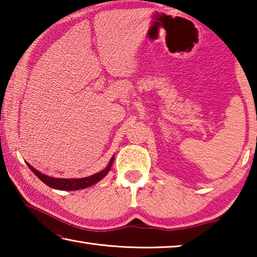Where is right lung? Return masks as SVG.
I'll list each match as a JSON object with an SVG mask.
<instances>
[{"instance_id": "right-lung-1", "label": "right lung", "mask_w": 257, "mask_h": 257, "mask_svg": "<svg viewBox=\"0 0 257 257\" xmlns=\"http://www.w3.org/2000/svg\"><path fill=\"white\" fill-rule=\"evenodd\" d=\"M113 161H114V156H112L110 160V163H108V165L105 169H104V170L95 173V175H93V176L79 178V179H60V178L49 177V176L44 175V173L37 171L36 169H34L29 163H27V165L29 167L30 170H32L35 175L40 178V179L44 182L45 185H47L49 187H52V188L59 189V190H79V189L87 188V187H89L92 185H95L99 180H102L103 178L107 175L108 171H110Z\"/></svg>"}]
</instances>
